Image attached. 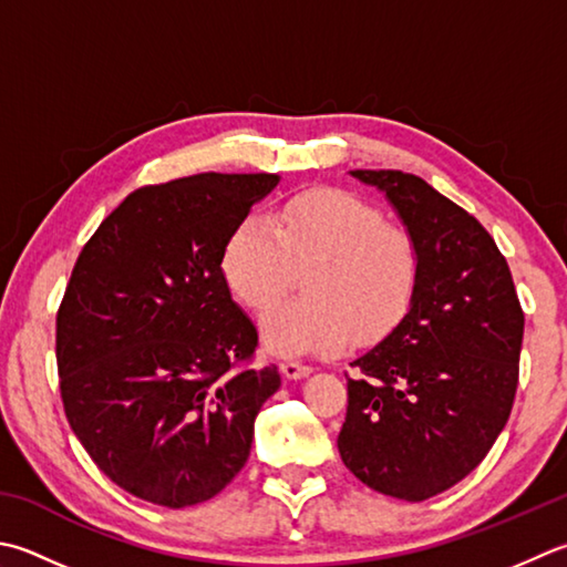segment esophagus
Listing matches in <instances>:
<instances>
[{
    "mask_svg": "<svg viewBox=\"0 0 567 567\" xmlns=\"http://www.w3.org/2000/svg\"><path fill=\"white\" fill-rule=\"evenodd\" d=\"M280 369H282L287 379H305V375L312 373V365H307V363L297 361V359H285L280 363Z\"/></svg>",
    "mask_w": 567,
    "mask_h": 567,
    "instance_id": "obj_1",
    "label": "esophagus"
}]
</instances>
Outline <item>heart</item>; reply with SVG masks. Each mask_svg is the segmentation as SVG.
Wrapping results in <instances>:
<instances>
[{"label":"heart","instance_id":"b5f03b06","mask_svg":"<svg viewBox=\"0 0 567 567\" xmlns=\"http://www.w3.org/2000/svg\"><path fill=\"white\" fill-rule=\"evenodd\" d=\"M305 275V299L262 321L265 347L282 357L341 353L357 337H385L408 312L420 280V250L403 226L341 188L295 194L275 218L243 216L220 250V272L243 305L268 312Z\"/></svg>","mask_w":567,"mask_h":567}]
</instances>
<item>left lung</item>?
<instances>
[{
  "label": "left lung",
  "instance_id": "1",
  "mask_svg": "<svg viewBox=\"0 0 567 567\" xmlns=\"http://www.w3.org/2000/svg\"><path fill=\"white\" fill-rule=\"evenodd\" d=\"M388 196L420 250L408 315L351 365L339 454L371 489L425 502L462 482L512 415L524 309L480 220L415 174L351 172Z\"/></svg>",
  "mask_w": 567,
  "mask_h": 567
}]
</instances>
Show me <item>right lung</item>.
Returning a JSON list of instances; mask_svg holds the SVG:
<instances>
[{
    "label": "right lung",
    "mask_w": 567,
    "mask_h": 567,
    "mask_svg": "<svg viewBox=\"0 0 567 567\" xmlns=\"http://www.w3.org/2000/svg\"><path fill=\"white\" fill-rule=\"evenodd\" d=\"M277 182L206 172L135 188L73 265L55 315L65 417L144 502L184 508L226 489L280 388L277 365L250 369L258 331L220 272L228 233Z\"/></svg>",
    "instance_id": "add662e5"
}]
</instances>
